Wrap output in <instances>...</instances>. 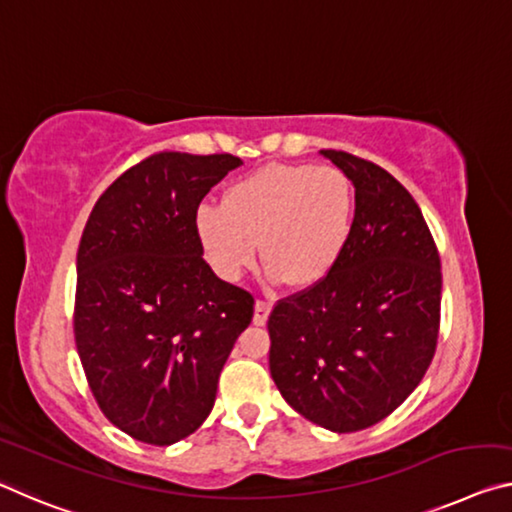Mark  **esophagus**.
I'll return each mask as SVG.
<instances>
[{
  "instance_id": "1",
  "label": "esophagus",
  "mask_w": 512,
  "mask_h": 512,
  "mask_svg": "<svg viewBox=\"0 0 512 512\" xmlns=\"http://www.w3.org/2000/svg\"><path fill=\"white\" fill-rule=\"evenodd\" d=\"M269 314H271V303H266V300H257L255 314H253L255 326H264L266 319H269Z\"/></svg>"
}]
</instances>
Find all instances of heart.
Instances as JSON below:
<instances>
[{
	"label": "heart",
	"mask_w": 512,
	"mask_h": 512,
	"mask_svg": "<svg viewBox=\"0 0 512 512\" xmlns=\"http://www.w3.org/2000/svg\"><path fill=\"white\" fill-rule=\"evenodd\" d=\"M353 216V184L339 168L271 164L227 186L223 205H200L193 230L218 278L253 269L262 243L271 280L310 289L342 259Z\"/></svg>",
	"instance_id": "heart-1"
}]
</instances>
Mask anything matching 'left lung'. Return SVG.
<instances>
[{"label": "left lung", "mask_w": 512, "mask_h": 512, "mask_svg": "<svg viewBox=\"0 0 512 512\" xmlns=\"http://www.w3.org/2000/svg\"><path fill=\"white\" fill-rule=\"evenodd\" d=\"M355 186L353 232L319 285L269 316L271 376L332 433L378 424L415 392L440 330V255L415 198L371 161L321 150Z\"/></svg>", "instance_id": "1"}]
</instances>
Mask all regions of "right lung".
<instances>
[{
	"mask_svg": "<svg viewBox=\"0 0 512 512\" xmlns=\"http://www.w3.org/2000/svg\"><path fill=\"white\" fill-rule=\"evenodd\" d=\"M243 161L159 152L95 202L77 250L75 342L104 417L145 444L198 431L255 300L202 259L193 218Z\"/></svg>",
	"mask_w": 512,
	"mask_h": 512,
	"instance_id": "1",
	"label": "right lung"
}]
</instances>
